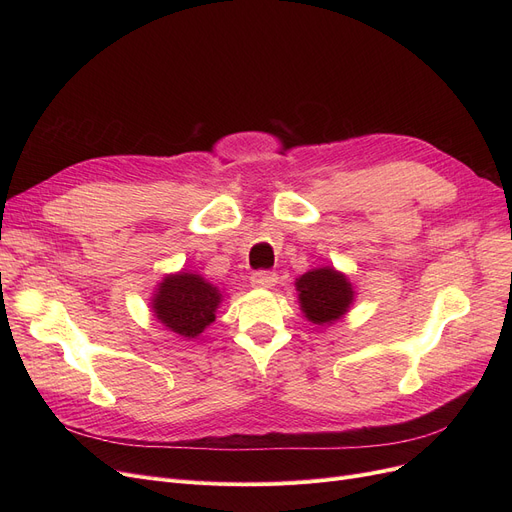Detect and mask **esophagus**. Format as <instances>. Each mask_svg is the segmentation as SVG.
I'll list each match as a JSON object with an SVG mask.
<instances>
[{"label":"esophagus","instance_id":"1","mask_svg":"<svg viewBox=\"0 0 512 512\" xmlns=\"http://www.w3.org/2000/svg\"><path fill=\"white\" fill-rule=\"evenodd\" d=\"M276 282H278V274L270 272V270H259L251 276V284L255 288H272V286H276Z\"/></svg>","mask_w":512,"mask_h":512}]
</instances>
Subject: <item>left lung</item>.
<instances>
[{
	"label": "left lung",
	"mask_w": 512,
	"mask_h": 512,
	"mask_svg": "<svg viewBox=\"0 0 512 512\" xmlns=\"http://www.w3.org/2000/svg\"><path fill=\"white\" fill-rule=\"evenodd\" d=\"M301 307L309 321L326 326L342 317L353 303V288L348 280L330 267L307 272L297 280Z\"/></svg>",
	"instance_id": "8db88e82"
}]
</instances>
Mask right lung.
<instances>
[{
	"label": "right lung",
	"instance_id": "1",
	"mask_svg": "<svg viewBox=\"0 0 512 512\" xmlns=\"http://www.w3.org/2000/svg\"><path fill=\"white\" fill-rule=\"evenodd\" d=\"M222 301L220 290L197 274L168 276L153 299L157 319L172 332L195 338L215 319V309Z\"/></svg>",
	"mask_w": 512,
	"mask_h": 512
}]
</instances>
